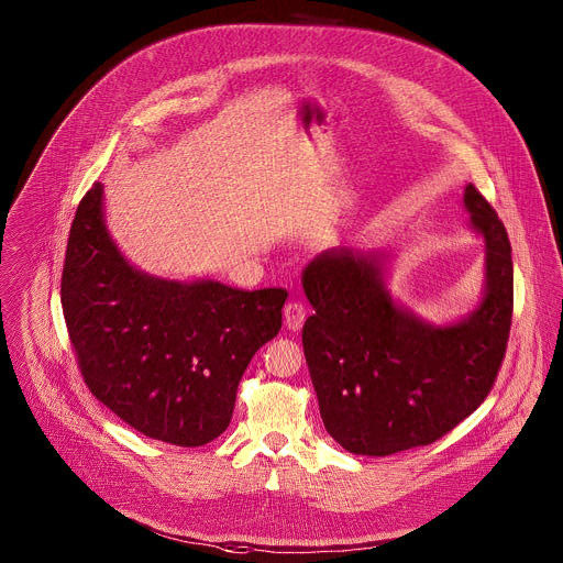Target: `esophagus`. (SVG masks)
Masks as SVG:
<instances>
[{"label":"esophagus","instance_id":"esophagus-1","mask_svg":"<svg viewBox=\"0 0 563 563\" xmlns=\"http://www.w3.org/2000/svg\"><path fill=\"white\" fill-rule=\"evenodd\" d=\"M305 305L298 302V300H289L285 307H283V320H285V328L291 330V332H298L305 323Z\"/></svg>","mask_w":563,"mask_h":563}]
</instances>
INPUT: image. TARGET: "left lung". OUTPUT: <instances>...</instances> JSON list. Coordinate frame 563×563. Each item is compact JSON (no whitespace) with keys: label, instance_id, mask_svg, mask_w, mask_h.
I'll return each mask as SVG.
<instances>
[{"label":"left lung","instance_id":"obj_1","mask_svg":"<svg viewBox=\"0 0 563 563\" xmlns=\"http://www.w3.org/2000/svg\"><path fill=\"white\" fill-rule=\"evenodd\" d=\"M472 227L486 238V296L474 313L432 328L400 309L374 254L318 256L302 272L313 305L302 350L320 419L347 452L387 456L430 445L490 394L512 325L508 231L474 185L465 187Z\"/></svg>","mask_w":563,"mask_h":563}]
</instances>
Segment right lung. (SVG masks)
Returning a JSON list of instances; mask_svg holds the SVG:
<instances>
[{"label":"right lung","instance_id":"add662e5","mask_svg":"<svg viewBox=\"0 0 563 563\" xmlns=\"http://www.w3.org/2000/svg\"><path fill=\"white\" fill-rule=\"evenodd\" d=\"M287 289L174 283L133 269L107 233L102 185L79 200L62 309L91 394L140 434L180 448L218 439L238 383L283 325Z\"/></svg>","mask_w":563,"mask_h":563}]
</instances>
